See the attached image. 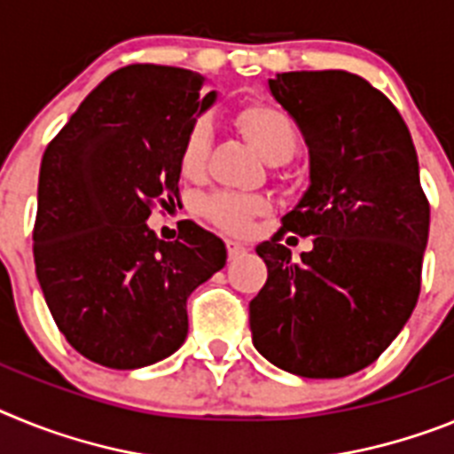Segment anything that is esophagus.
<instances>
[{
	"mask_svg": "<svg viewBox=\"0 0 454 454\" xmlns=\"http://www.w3.org/2000/svg\"><path fill=\"white\" fill-rule=\"evenodd\" d=\"M226 251H228V258H238V255H242L244 251V244H239V242H232V239H226Z\"/></svg>",
	"mask_w": 454,
	"mask_h": 454,
	"instance_id": "esophagus-1",
	"label": "esophagus"
}]
</instances>
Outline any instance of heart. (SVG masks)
I'll return each instance as SVG.
<instances>
[{"mask_svg": "<svg viewBox=\"0 0 454 454\" xmlns=\"http://www.w3.org/2000/svg\"><path fill=\"white\" fill-rule=\"evenodd\" d=\"M232 123L244 139L267 164H283L297 153L299 129L283 109L265 102H251L238 109ZM212 134L205 123H196L180 145V168L187 178H199L205 168ZM270 203L262 196H244L232 192H215L199 200V212L222 231L242 235L251 228L255 216L267 215Z\"/></svg>", "mask_w": 454, "mask_h": 454, "instance_id": "b5f03b06", "label": "heart"}]
</instances>
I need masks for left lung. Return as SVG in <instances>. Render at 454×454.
I'll return each instance as SVG.
<instances>
[{"label":"left lung","mask_w":454,"mask_h":454,"mask_svg":"<svg viewBox=\"0 0 454 454\" xmlns=\"http://www.w3.org/2000/svg\"><path fill=\"white\" fill-rule=\"evenodd\" d=\"M270 90L297 121L310 187L258 244L267 283L249 303L254 345L276 368L338 380L380 358L420 294L429 203L407 123L345 70L276 74ZM286 231L315 237L294 263Z\"/></svg>","instance_id":"8db88e82"}]
</instances>
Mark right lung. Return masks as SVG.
I'll use <instances>...</instances> for the list:
<instances>
[{
    "label": "right lung",
    "mask_w": 454,
    "mask_h": 454,
    "mask_svg": "<svg viewBox=\"0 0 454 454\" xmlns=\"http://www.w3.org/2000/svg\"><path fill=\"white\" fill-rule=\"evenodd\" d=\"M199 73L132 63L98 84L45 148L34 262L66 340L93 364L144 368L187 338V297L226 265L194 222L164 242L145 226L178 196L180 145L216 100Z\"/></svg>",
    "instance_id": "right-lung-1"
}]
</instances>
